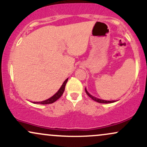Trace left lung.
Here are the masks:
<instances>
[{"label": "left lung", "instance_id": "1", "mask_svg": "<svg viewBox=\"0 0 147 147\" xmlns=\"http://www.w3.org/2000/svg\"><path fill=\"white\" fill-rule=\"evenodd\" d=\"M85 91L86 92V94L88 95L89 96V97H90L91 99H93L94 101H95V102H99V103H101V104H109V103H113V102H115L116 101H106V100H103V99H98L97 98V97H94V96L91 95L90 93H89L88 92L86 88H85Z\"/></svg>", "mask_w": 147, "mask_h": 147}]
</instances>
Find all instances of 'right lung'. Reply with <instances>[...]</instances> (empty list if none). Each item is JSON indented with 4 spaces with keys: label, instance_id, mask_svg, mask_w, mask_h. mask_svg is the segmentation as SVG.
<instances>
[{
    "label": "right lung",
    "instance_id": "add662e5",
    "mask_svg": "<svg viewBox=\"0 0 147 147\" xmlns=\"http://www.w3.org/2000/svg\"><path fill=\"white\" fill-rule=\"evenodd\" d=\"M68 79H66L65 81H64V82L63 83V84H62L59 90L57 91L56 93L52 96V97H50V98L46 99V100L45 101H42V102H34V104H52V103L56 102L57 99H59L60 97H61V95H63L64 90H65V84H66L67 82H68Z\"/></svg>",
    "mask_w": 147,
    "mask_h": 147
}]
</instances>
